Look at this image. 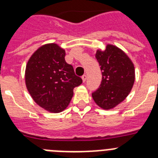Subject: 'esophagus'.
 I'll use <instances>...</instances> for the list:
<instances>
[{
  "mask_svg": "<svg viewBox=\"0 0 158 158\" xmlns=\"http://www.w3.org/2000/svg\"><path fill=\"white\" fill-rule=\"evenodd\" d=\"M82 81H83V82H85L86 80H87V76H86L85 74H84L83 76H82Z\"/></svg>",
  "mask_w": 158,
  "mask_h": 158,
  "instance_id": "1",
  "label": "esophagus"
}]
</instances>
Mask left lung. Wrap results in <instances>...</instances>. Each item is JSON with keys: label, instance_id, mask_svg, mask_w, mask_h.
I'll return each mask as SVG.
<instances>
[{"label": "left lung", "instance_id": "left-lung-1", "mask_svg": "<svg viewBox=\"0 0 158 158\" xmlns=\"http://www.w3.org/2000/svg\"><path fill=\"white\" fill-rule=\"evenodd\" d=\"M96 58L102 71V81L92 96L100 107L112 109L131 93L135 80V65L126 53L111 44H107L104 51L97 50Z\"/></svg>", "mask_w": 158, "mask_h": 158}]
</instances>
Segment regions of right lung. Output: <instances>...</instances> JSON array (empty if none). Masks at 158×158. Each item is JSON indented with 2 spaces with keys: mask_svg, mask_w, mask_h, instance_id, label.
Wrapping results in <instances>:
<instances>
[{
  "mask_svg": "<svg viewBox=\"0 0 158 158\" xmlns=\"http://www.w3.org/2000/svg\"><path fill=\"white\" fill-rule=\"evenodd\" d=\"M65 56V50L57 43H47L31 54L26 65L27 91L36 104L49 112L64 111L73 96V89L82 83Z\"/></svg>",
  "mask_w": 158,
  "mask_h": 158,
  "instance_id": "add662e5",
  "label": "right lung"
}]
</instances>
